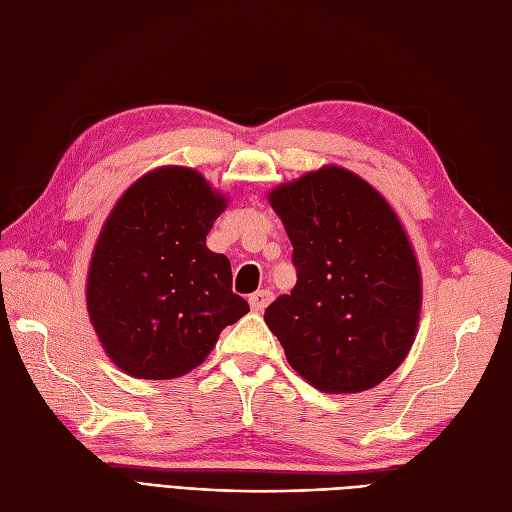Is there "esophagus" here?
Returning <instances> with one entry per match:
<instances>
[{
  "label": "esophagus",
  "mask_w": 512,
  "mask_h": 512,
  "mask_svg": "<svg viewBox=\"0 0 512 512\" xmlns=\"http://www.w3.org/2000/svg\"><path fill=\"white\" fill-rule=\"evenodd\" d=\"M273 301V292L271 290H258V292H254L252 297H250V307H252V312H265V307L269 305Z\"/></svg>",
  "instance_id": "obj_1"
}]
</instances>
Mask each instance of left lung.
I'll return each mask as SVG.
<instances>
[{
	"instance_id": "8db88e82",
	"label": "left lung",
	"mask_w": 512,
	"mask_h": 512,
	"mask_svg": "<svg viewBox=\"0 0 512 512\" xmlns=\"http://www.w3.org/2000/svg\"><path fill=\"white\" fill-rule=\"evenodd\" d=\"M297 284L265 312L286 361L322 393L374 389L404 363L423 277L408 232L374 185L324 164L269 192Z\"/></svg>"
}]
</instances>
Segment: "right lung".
Wrapping results in <instances>:
<instances>
[{"label":"right lung","mask_w":512,"mask_h":512,"mask_svg":"<svg viewBox=\"0 0 512 512\" xmlns=\"http://www.w3.org/2000/svg\"><path fill=\"white\" fill-rule=\"evenodd\" d=\"M228 196L188 166L138 177L91 252L85 301L98 342L123 374L173 380L203 363L224 327L250 312L230 260L207 247Z\"/></svg>","instance_id":"add662e5"}]
</instances>
